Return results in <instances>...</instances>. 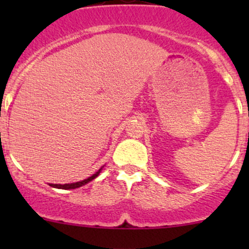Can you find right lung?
Instances as JSON below:
<instances>
[{"label": "right lung", "mask_w": 249, "mask_h": 249, "mask_svg": "<svg viewBox=\"0 0 249 249\" xmlns=\"http://www.w3.org/2000/svg\"><path fill=\"white\" fill-rule=\"evenodd\" d=\"M102 168H99L98 171L95 174H92L91 177H89L88 179H84L82 180V181H78V182H73V184H64V185H61V184H50L51 187H55V188H62V190H72V188H77V187H81L83 185L88 184V182H90L91 180H93L96 178V177H98V174L101 173Z\"/></svg>", "instance_id": "right-lung-1"}]
</instances>
